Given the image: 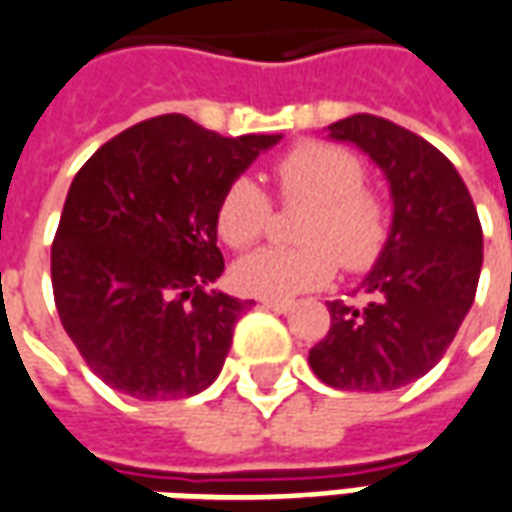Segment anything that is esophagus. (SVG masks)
I'll list each match as a JSON object with an SVG mask.
<instances>
[{
	"label": "esophagus",
	"instance_id": "obj_1",
	"mask_svg": "<svg viewBox=\"0 0 512 512\" xmlns=\"http://www.w3.org/2000/svg\"><path fill=\"white\" fill-rule=\"evenodd\" d=\"M263 307L271 312H279V315H285V312L293 310V301H282V299H263Z\"/></svg>",
	"mask_w": 512,
	"mask_h": 512
}]
</instances>
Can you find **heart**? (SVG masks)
Here are the masks:
<instances>
[{
	"mask_svg": "<svg viewBox=\"0 0 512 512\" xmlns=\"http://www.w3.org/2000/svg\"><path fill=\"white\" fill-rule=\"evenodd\" d=\"M282 200L310 205L301 222L304 246H263L233 268L238 288L257 299L288 301L334 277L337 261L348 271L367 268L386 244V211L365 191V167L348 150L329 142H301L274 164ZM266 191L252 178H235L216 205V233L233 249H246L268 222Z\"/></svg>",
	"mask_w": 512,
	"mask_h": 512,
	"instance_id": "b5f03b06",
	"label": "heart"
}]
</instances>
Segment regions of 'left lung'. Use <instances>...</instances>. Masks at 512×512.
Listing matches in <instances>:
<instances>
[{"label":"left lung","instance_id":"left-lung-1","mask_svg":"<svg viewBox=\"0 0 512 512\" xmlns=\"http://www.w3.org/2000/svg\"><path fill=\"white\" fill-rule=\"evenodd\" d=\"M326 131L384 172L392 224L359 285L367 304L329 301L332 329L310 351V367L334 389L389 392L436 367L472 310L483 227L458 169L422 136L376 115L345 117Z\"/></svg>","mask_w":512,"mask_h":512}]
</instances>
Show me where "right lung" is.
<instances>
[{"label":"right lung","instance_id":"add662e5","mask_svg":"<svg viewBox=\"0 0 512 512\" xmlns=\"http://www.w3.org/2000/svg\"><path fill=\"white\" fill-rule=\"evenodd\" d=\"M279 139H233L161 115L109 139L76 172L51 285L65 332L104 384L136 400H175L222 373L249 301L208 290L224 271L216 205Z\"/></svg>","mask_w":512,"mask_h":512}]
</instances>
